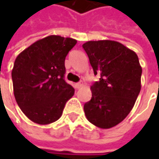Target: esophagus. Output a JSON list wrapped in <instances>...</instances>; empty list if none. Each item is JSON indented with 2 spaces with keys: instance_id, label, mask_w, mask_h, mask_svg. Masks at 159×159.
<instances>
[{
  "instance_id": "34e87169",
  "label": "esophagus",
  "mask_w": 159,
  "mask_h": 159,
  "mask_svg": "<svg viewBox=\"0 0 159 159\" xmlns=\"http://www.w3.org/2000/svg\"><path fill=\"white\" fill-rule=\"evenodd\" d=\"M84 84H83V83H77V84H75V87L76 88H80V87H82Z\"/></svg>"
}]
</instances>
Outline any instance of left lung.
Returning <instances> with one entry per match:
<instances>
[{
  "mask_svg": "<svg viewBox=\"0 0 159 159\" xmlns=\"http://www.w3.org/2000/svg\"><path fill=\"white\" fill-rule=\"evenodd\" d=\"M95 75L92 98L84 105L86 119L101 129L121 122L132 111L141 90L142 67L136 53L114 40L83 44Z\"/></svg>",
  "mask_w": 159,
  "mask_h": 159,
  "instance_id": "left-lung-1",
  "label": "left lung"
}]
</instances>
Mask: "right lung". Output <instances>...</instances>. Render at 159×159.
Here are the masks:
<instances>
[{
    "instance_id": "obj_1",
    "label": "right lung",
    "mask_w": 159,
    "mask_h": 159,
    "mask_svg": "<svg viewBox=\"0 0 159 159\" xmlns=\"http://www.w3.org/2000/svg\"><path fill=\"white\" fill-rule=\"evenodd\" d=\"M77 41L51 35L24 49L12 71L14 94L24 114L33 122L46 125L59 120L74 87L64 80V61Z\"/></svg>"
}]
</instances>
